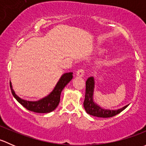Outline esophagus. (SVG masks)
I'll return each mask as SVG.
<instances>
[{"mask_svg": "<svg viewBox=\"0 0 146 146\" xmlns=\"http://www.w3.org/2000/svg\"><path fill=\"white\" fill-rule=\"evenodd\" d=\"M84 74H85V72H84L83 69H79L77 71V73H76V75L78 77H83Z\"/></svg>", "mask_w": 146, "mask_h": 146, "instance_id": "esophagus-1", "label": "esophagus"}]
</instances>
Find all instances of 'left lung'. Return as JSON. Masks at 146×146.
<instances>
[{
	"instance_id": "8db88e82",
	"label": "left lung",
	"mask_w": 146,
	"mask_h": 146,
	"mask_svg": "<svg viewBox=\"0 0 146 146\" xmlns=\"http://www.w3.org/2000/svg\"><path fill=\"white\" fill-rule=\"evenodd\" d=\"M95 78L93 76H91L86 80V89H85V100L83 102L84 109L90 115L102 118H108L114 117L121 112L124 110L129 104L124 106L120 109L111 110L108 109H104V107L100 106L98 103L94 100V91H95Z\"/></svg>"
}]
</instances>
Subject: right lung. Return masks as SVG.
I'll list each match as a JSON object with an SVG mask.
<instances>
[{
	"label": "right lung",
	"instance_id": "add662e5",
	"mask_svg": "<svg viewBox=\"0 0 146 146\" xmlns=\"http://www.w3.org/2000/svg\"><path fill=\"white\" fill-rule=\"evenodd\" d=\"M73 79V73H65L55 85L53 90L48 95L36 101H28L20 98L18 95H16L12 85V82H10V90L13 97L16 99L20 104L27 110L34 111L36 113H49L54 111L57 107L60 102L61 93L66 85Z\"/></svg>",
	"mask_w": 146,
	"mask_h": 146
}]
</instances>
